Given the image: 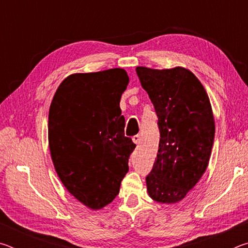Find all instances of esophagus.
<instances>
[{
  "label": "esophagus",
  "instance_id": "34e87169",
  "mask_svg": "<svg viewBox=\"0 0 248 248\" xmlns=\"http://www.w3.org/2000/svg\"><path fill=\"white\" fill-rule=\"evenodd\" d=\"M132 141H133L136 144H139L140 141H141V137L139 136V134H137V136H133V137H132Z\"/></svg>",
  "mask_w": 248,
  "mask_h": 248
}]
</instances>
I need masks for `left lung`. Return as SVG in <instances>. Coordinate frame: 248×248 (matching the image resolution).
I'll return each instance as SVG.
<instances>
[{
  "instance_id": "1",
  "label": "left lung",
  "mask_w": 248,
  "mask_h": 248,
  "mask_svg": "<svg viewBox=\"0 0 248 248\" xmlns=\"http://www.w3.org/2000/svg\"><path fill=\"white\" fill-rule=\"evenodd\" d=\"M137 74L158 117L161 137L145 178L148 192L157 202H178L207 170L216 131L211 104L202 84L185 68L138 66Z\"/></svg>"
}]
</instances>
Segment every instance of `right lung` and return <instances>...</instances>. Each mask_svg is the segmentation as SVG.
Segmentation results:
<instances>
[{"instance_id": "right-lung-1", "label": "right lung", "mask_w": 248, "mask_h": 248, "mask_svg": "<svg viewBox=\"0 0 248 248\" xmlns=\"http://www.w3.org/2000/svg\"><path fill=\"white\" fill-rule=\"evenodd\" d=\"M129 83L123 69L77 73L58 87L49 109V148L71 195L102 209L119 194L136 149L124 136L120 98Z\"/></svg>"}]
</instances>
